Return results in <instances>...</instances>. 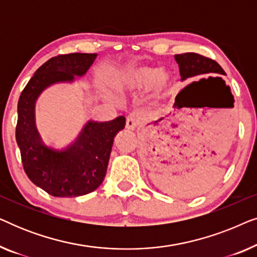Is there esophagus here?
<instances>
[{
    "instance_id": "1",
    "label": "esophagus",
    "mask_w": 257,
    "mask_h": 257,
    "mask_svg": "<svg viewBox=\"0 0 257 257\" xmlns=\"http://www.w3.org/2000/svg\"><path fill=\"white\" fill-rule=\"evenodd\" d=\"M142 122V115L138 113L130 114L127 119H126V127L128 130H136Z\"/></svg>"
}]
</instances>
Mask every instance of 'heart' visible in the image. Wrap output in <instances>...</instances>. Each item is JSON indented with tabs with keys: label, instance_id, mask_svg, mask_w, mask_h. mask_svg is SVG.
I'll return each mask as SVG.
<instances>
[{
	"label": "heart",
	"instance_id": "heart-1",
	"mask_svg": "<svg viewBox=\"0 0 257 257\" xmlns=\"http://www.w3.org/2000/svg\"><path fill=\"white\" fill-rule=\"evenodd\" d=\"M170 83V77L163 71L158 72L157 69L150 66H136L126 72L122 86L126 89H142L152 85L157 90H163Z\"/></svg>",
	"mask_w": 257,
	"mask_h": 257
}]
</instances>
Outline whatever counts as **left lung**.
Listing matches in <instances>:
<instances>
[{
	"instance_id": "1",
	"label": "left lung",
	"mask_w": 257,
	"mask_h": 257,
	"mask_svg": "<svg viewBox=\"0 0 257 257\" xmlns=\"http://www.w3.org/2000/svg\"><path fill=\"white\" fill-rule=\"evenodd\" d=\"M174 58L179 64L180 76L182 79L200 75H224L223 69L214 59L206 56L195 54V52H186V54L174 55ZM209 79H216L223 82L221 77H208Z\"/></svg>"
}]
</instances>
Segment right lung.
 I'll use <instances>...</instances> for the list:
<instances>
[{"label":"right lung","mask_w":257,"mask_h":257,"mask_svg":"<svg viewBox=\"0 0 257 257\" xmlns=\"http://www.w3.org/2000/svg\"><path fill=\"white\" fill-rule=\"evenodd\" d=\"M97 54L55 56L41 65L21 93L17 104L16 142L23 168L35 185L52 196L85 195L103 182L115 135L125 127L120 115L106 122L89 121L68 149L57 151L44 145L35 126V101L45 87L72 82L83 76Z\"/></svg>","instance_id":"obj_1"}]
</instances>
